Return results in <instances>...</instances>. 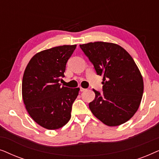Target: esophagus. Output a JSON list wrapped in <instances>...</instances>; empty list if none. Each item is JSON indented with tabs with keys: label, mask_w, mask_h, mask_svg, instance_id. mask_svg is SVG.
<instances>
[{
	"label": "esophagus",
	"mask_w": 159,
	"mask_h": 159,
	"mask_svg": "<svg viewBox=\"0 0 159 159\" xmlns=\"http://www.w3.org/2000/svg\"><path fill=\"white\" fill-rule=\"evenodd\" d=\"M85 90H86V89L80 88V91H81V92H84V91H85Z\"/></svg>",
	"instance_id": "esophagus-1"
}]
</instances>
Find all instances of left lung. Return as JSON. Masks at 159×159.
I'll return each instance as SVG.
<instances>
[{
  "mask_svg": "<svg viewBox=\"0 0 159 159\" xmlns=\"http://www.w3.org/2000/svg\"><path fill=\"white\" fill-rule=\"evenodd\" d=\"M80 47L97 75H103V92L93 89L95 98L89 103L91 112L110 127L125 123L138 111L144 88L133 58L122 47L111 43H89Z\"/></svg>",
  "mask_w": 159,
  "mask_h": 159,
  "instance_id": "8db88e82",
  "label": "left lung"
}]
</instances>
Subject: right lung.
I'll return each instance as SVG.
<instances>
[{"mask_svg":"<svg viewBox=\"0 0 159 159\" xmlns=\"http://www.w3.org/2000/svg\"><path fill=\"white\" fill-rule=\"evenodd\" d=\"M77 45H61L36 53L22 79V98L32 119L48 129L62 127L71 118L80 88L62 86L67 61Z\"/></svg>","mask_w":159,"mask_h":159,"instance_id":"1","label":"right lung"}]
</instances>
